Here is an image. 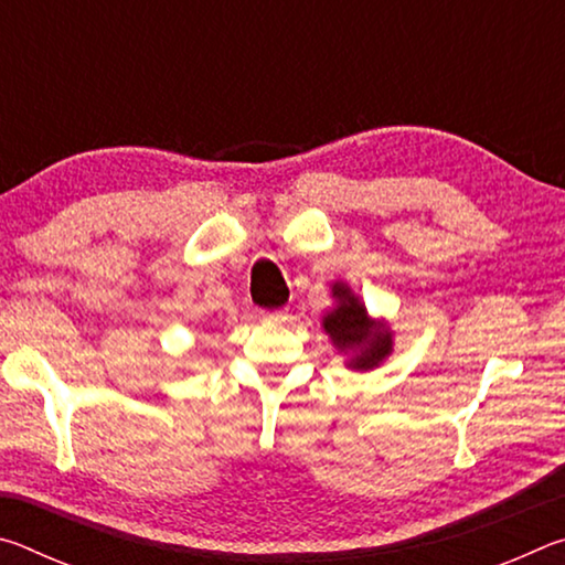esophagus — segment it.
I'll use <instances>...</instances> for the list:
<instances>
[{"mask_svg": "<svg viewBox=\"0 0 565 565\" xmlns=\"http://www.w3.org/2000/svg\"><path fill=\"white\" fill-rule=\"evenodd\" d=\"M259 317L264 319V321H284L286 319V311H262Z\"/></svg>", "mask_w": 565, "mask_h": 565, "instance_id": "obj_1", "label": "esophagus"}]
</instances>
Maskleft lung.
<instances>
[{"label":"left lung","instance_id":"obj_1","mask_svg":"<svg viewBox=\"0 0 565 565\" xmlns=\"http://www.w3.org/2000/svg\"><path fill=\"white\" fill-rule=\"evenodd\" d=\"M333 306L321 317V327L333 349L347 356V369L371 371L394 353V331L384 319H371L366 303L347 281L331 284Z\"/></svg>","mask_w":565,"mask_h":565}]
</instances>
